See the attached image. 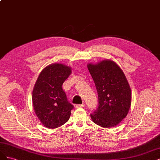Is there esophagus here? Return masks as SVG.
I'll return each mask as SVG.
<instances>
[{
    "label": "esophagus",
    "mask_w": 160,
    "mask_h": 160,
    "mask_svg": "<svg viewBox=\"0 0 160 160\" xmlns=\"http://www.w3.org/2000/svg\"><path fill=\"white\" fill-rule=\"evenodd\" d=\"M85 106L84 104H76V108H84Z\"/></svg>",
    "instance_id": "obj_1"
}]
</instances>
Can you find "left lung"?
Instances as JSON below:
<instances>
[{"label": "left lung", "mask_w": 160, "mask_h": 160, "mask_svg": "<svg viewBox=\"0 0 160 160\" xmlns=\"http://www.w3.org/2000/svg\"><path fill=\"white\" fill-rule=\"evenodd\" d=\"M98 96V106L90 114L96 124L104 128L118 125L127 116L131 89L122 69L111 60L88 65Z\"/></svg>", "instance_id": "1"}]
</instances>
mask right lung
I'll return each mask as SVG.
<instances>
[{"mask_svg": "<svg viewBox=\"0 0 160 160\" xmlns=\"http://www.w3.org/2000/svg\"><path fill=\"white\" fill-rule=\"evenodd\" d=\"M71 74L62 64L48 66L41 72L32 92L34 112L43 126L56 128L68 122L74 106L68 101L62 84Z\"/></svg>", "mask_w": 160, "mask_h": 160, "instance_id": "add662e5", "label": "right lung"}]
</instances>
